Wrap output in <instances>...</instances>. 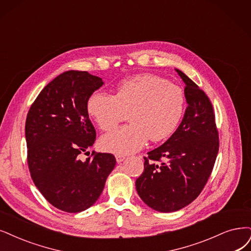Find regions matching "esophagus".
Listing matches in <instances>:
<instances>
[{"instance_id": "obj_1", "label": "esophagus", "mask_w": 251, "mask_h": 251, "mask_svg": "<svg viewBox=\"0 0 251 251\" xmlns=\"http://www.w3.org/2000/svg\"><path fill=\"white\" fill-rule=\"evenodd\" d=\"M116 159H117V162H118V163H120V162L124 161V159H125V156H123V155H116Z\"/></svg>"}]
</instances>
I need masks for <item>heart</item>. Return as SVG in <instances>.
Here are the masks:
<instances>
[{"label": "heart", "instance_id": "1", "mask_svg": "<svg viewBox=\"0 0 251 251\" xmlns=\"http://www.w3.org/2000/svg\"><path fill=\"white\" fill-rule=\"evenodd\" d=\"M90 117L102 130L119 127L100 138L102 150L117 155L140 151L149 138L160 142L174 133L185 110L182 89L154 74H141L121 81L116 94L92 93L87 102Z\"/></svg>", "mask_w": 251, "mask_h": 251}]
</instances>
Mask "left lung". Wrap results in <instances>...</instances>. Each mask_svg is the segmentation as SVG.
<instances>
[{
  "label": "left lung",
  "mask_w": 251,
  "mask_h": 251,
  "mask_svg": "<svg viewBox=\"0 0 251 251\" xmlns=\"http://www.w3.org/2000/svg\"><path fill=\"white\" fill-rule=\"evenodd\" d=\"M188 106L180 126L160 147L145 156L144 172L135 181L140 198L150 208L175 212L196 200L207 184L219 149L213 105L206 93L186 74Z\"/></svg>",
  "instance_id": "1"
}]
</instances>
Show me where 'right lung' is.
I'll list each match as a JSON object with an SVG mask.
<instances>
[{"label":"right lung","instance_id":"right-lung-1","mask_svg":"<svg viewBox=\"0 0 251 251\" xmlns=\"http://www.w3.org/2000/svg\"><path fill=\"white\" fill-rule=\"evenodd\" d=\"M103 81L87 71L60 74L37 96L25 120L27 165L34 184L59 210L77 213L100 197L116 158L110 153L80 155L94 144L96 130L87 102Z\"/></svg>","mask_w":251,"mask_h":251}]
</instances>
